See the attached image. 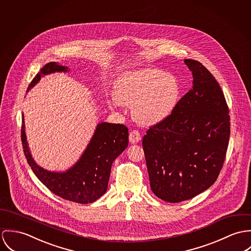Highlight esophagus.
<instances>
[{"mask_svg":"<svg viewBox=\"0 0 251 251\" xmlns=\"http://www.w3.org/2000/svg\"><path fill=\"white\" fill-rule=\"evenodd\" d=\"M140 139H141V136H140L138 130L131 131V133L129 135V140H130L131 143H137V142H139Z\"/></svg>","mask_w":251,"mask_h":251,"instance_id":"1","label":"esophagus"}]
</instances>
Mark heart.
<instances>
[{
	"mask_svg": "<svg viewBox=\"0 0 251 251\" xmlns=\"http://www.w3.org/2000/svg\"><path fill=\"white\" fill-rule=\"evenodd\" d=\"M112 105L133 106L134 119L143 126L158 124L175 110L180 85L177 79L157 68H143L122 75L115 83Z\"/></svg>",
	"mask_w": 251,
	"mask_h": 251,
	"instance_id": "b5f03b06",
	"label": "heart"
}]
</instances>
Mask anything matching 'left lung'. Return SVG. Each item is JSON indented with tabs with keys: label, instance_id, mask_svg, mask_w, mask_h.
Returning <instances> with one entry per match:
<instances>
[{
	"label": "left lung",
	"instance_id": "8db88e82",
	"mask_svg": "<svg viewBox=\"0 0 251 251\" xmlns=\"http://www.w3.org/2000/svg\"><path fill=\"white\" fill-rule=\"evenodd\" d=\"M185 63L193 73L192 89L142 139L151 190L170 203L191 199L216 182L230 137L229 109L220 84L199 61L188 58Z\"/></svg>",
	"mask_w": 251,
	"mask_h": 251
}]
</instances>
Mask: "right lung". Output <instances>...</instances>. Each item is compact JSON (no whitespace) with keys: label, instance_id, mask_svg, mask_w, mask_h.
Returning <instances> with one entry per match:
<instances>
[{"label":"right lung","instance_id":"add662e5","mask_svg":"<svg viewBox=\"0 0 251 251\" xmlns=\"http://www.w3.org/2000/svg\"><path fill=\"white\" fill-rule=\"evenodd\" d=\"M67 71L66 66L49 62L33 78L27 91L42 76ZM128 138V128L125 125L102 122L97 125L79 161L64 172H54L39 167L32 159L25 133L24 115L22 119L21 139L24 154L35 176L53 194L81 204L92 203L107 192L112 163L127 148Z\"/></svg>","mask_w":251,"mask_h":251}]
</instances>
